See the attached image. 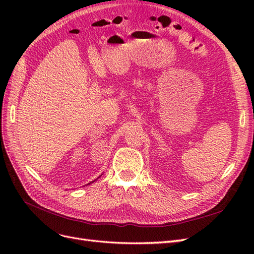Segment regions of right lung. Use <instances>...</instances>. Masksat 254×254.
I'll use <instances>...</instances> for the list:
<instances>
[{
  "label": "right lung",
  "instance_id": "1",
  "mask_svg": "<svg viewBox=\"0 0 254 254\" xmlns=\"http://www.w3.org/2000/svg\"><path fill=\"white\" fill-rule=\"evenodd\" d=\"M99 177H101V176H99ZM99 177H98V178H99ZM96 181V179L95 180H93V181H91L90 183H88V184H91V183H93V182H95ZM88 184H86V186H88Z\"/></svg>",
  "mask_w": 254,
  "mask_h": 254
}]
</instances>
